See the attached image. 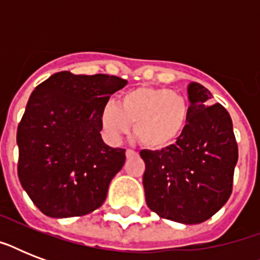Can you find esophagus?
<instances>
[{
	"label": "esophagus",
	"mask_w": 260,
	"mask_h": 260,
	"mask_svg": "<svg viewBox=\"0 0 260 260\" xmlns=\"http://www.w3.org/2000/svg\"><path fill=\"white\" fill-rule=\"evenodd\" d=\"M125 155H126V158H131V156H135V155H138V152H135L134 150H126Z\"/></svg>",
	"instance_id": "esophagus-1"
}]
</instances>
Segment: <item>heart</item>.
I'll return each mask as SVG.
<instances>
[{"label":"heart","mask_w":260,"mask_h":260,"mask_svg":"<svg viewBox=\"0 0 260 260\" xmlns=\"http://www.w3.org/2000/svg\"><path fill=\"white\" fill-rule=\"evenodd\" d=\"M190 116L187 98L175 90L138 86L125 90L118 105L106 102L100 122L110 142H118L134 125L135 136L150 150H163L185 132Z\"/></svg>","instance_id":"b5f03b06"}]
</instances>
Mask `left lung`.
I'll use <instances>...</instances> for the list:
<instances>
[{
    "mask_svg": "<svg viewBox=\"0 0 260 260\" xmlns=\"http://www.w3.org/2000/svg\"><path fill=\"white\" fill-rule=\"evenodd\" d=\"M187 98L189 122L177 143L140 152L143 186L147 205L160 217L200 224L228 201L239 154L230 113L220 104L209 105V90L190 82Z\"/></svg>",
    "mask_w": 260,
    "mask_h": 260,
    "instance_id": "left-lung-1",
    "label": "left lung"
}]
</instances>
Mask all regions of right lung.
Wrapping results in <instances>:
<instances>
[{
  "mask_svg": "<svg viewBox=\"0 0 260 260\" xmlns=\"http://www.w3.org/2000/svg\"><path fill=\"white\" fill-rule=\"evenodd\" d=\"M125 79L60 71L35 87L17 128L18 179L46 216H83L104 204L125 150L104 143L102 106Z\"/></svg>",
  "mask_w": 260,
  "mask_h": 260,
  "instance_id": "obj_1",
  "label": "right lung"
}]
</instances>
